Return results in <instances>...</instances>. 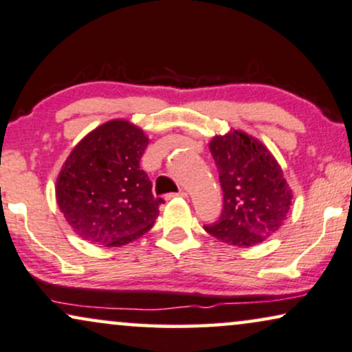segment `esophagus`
Masks as SVG:
<instances>
[{
    "mask_svg": "<svg viewBox=\"0 0 352 352\" xmlns=\"http://www.w3.org/2000/svg\"><path fill=\"white\" fill-rule=\"evenodd\" d=\"M172 197H182V198H186V197H188V193H186L185 190H180L179 193H177V195H170V198H172Z\"/></svg>",
    "mask_w": 352,
    "mask_h": 352,
    "instance_id": "1",
    "label": "esophagus"
}]
</instances>
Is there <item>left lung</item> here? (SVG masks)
Listing matches in <instances>:
<instances>
[{
	"instance_id": "8db88e82",
	"label": "left lung",
	"mask_w": 352,
	"mask_h": 352,
	"mask_svg": "<svg viewBox=\"0 0 352 352\" xmlns=\"http://www.w3.org/2000/svg\"><path fill=\"white\" fill-rule=\"evenodd\" d=\"M224 209L204 230L221 242L253 247L271 237L287 219L292 190L271 151L242 130L216 135L209 141Z\"/></svg>"
}]
</instances>
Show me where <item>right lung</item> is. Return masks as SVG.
<instances>
[{"instance_id": "1", "label": "right lung", "mask_w": 352, "mask_h": 352, "mask_svg": "<svg viewBox=\"0 0 352 352\" xmlns=\"http://www.w3.org/2000/svg\"><path fill=\"white\" fill-rule=\"evenodd\" d=\"M149 138L128 120L115 118L87 133L56 177V203L79 237L122 247L153 228L162 199L140 168Z\"/></svg>"}]
</instances>
